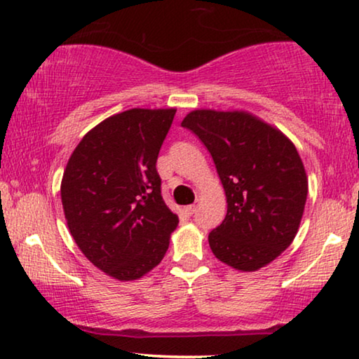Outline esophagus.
Masks as SVG:
<instances>
[{
    "label": "esophagus",
    "mask_w": 359,
    "mask_h": 359,
    "mask_svg": "<svg viewBox=\"0 0 359 359\" xmlns=\"http://www.w3.org/2000/svg\"><path fill=\"white\" fill-rule=\"evenodd\" d=\"M185 212L189 214V216H194V214L196 212V206L195 205H189L185 208Z\"/></svg>",
    "instance_id": "esophagus-1"
}]
</instances>
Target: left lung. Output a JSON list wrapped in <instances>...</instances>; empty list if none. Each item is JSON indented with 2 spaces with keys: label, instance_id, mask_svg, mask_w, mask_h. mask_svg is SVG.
<instances>
[{
  "label": "left lung",
  "instance_id": "left-lung-1",
  "mask_svg": "<svg viewBox=\"0 0 359 359\" xmlns=\"http://www.w3.org/2000/svg\"><path fill=\"white\" fill-rule=\"evenodd\" d=\"M212 156L227 214L210 232L222 263L256 271L290 247L302 221L308 180L297 148L247 112L198 109L182 121Z\"/></svg>",
  "mask_w": 359,
  "mask_h": 359
}]
</instances>
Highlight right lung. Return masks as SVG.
Returning a JSON list of instances; mask_svg holds the SVG:
<instances>
[{"instance_id": "obj_1", "label": "right lung", "mask_w": 359, "mask_h": 359, "mask_svg": "<svg viewBox=\"0 0 359 359\" xmlns=\"http://www.w3.org/2000/svg\"><path fill=\"white\" fill-rule=\"evenodd\" d=\"M175 109H128L82 138L62 175L67 227L90 263L119 280L161 263L179 224L156 161Z\"/></svg>"}]
</instances>
